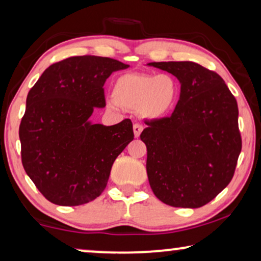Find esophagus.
I'll return each mask as SVG.
<instances>
[{"mask_svg":"<svg viewBox=\"0 0 261 261\" xmlns=\"http://www.w3.org/2000/svg\"><path fill=\"white\" fill-rule=\"evenodd\" d=\"M142 129H143V127H142L140 123H135V124H134V126H133V130H134L135 138H139V137H140V134H141Z\"/></svg>","mask_w":261,"mask_h":261,"instance_id":"34e87169","label":"esophagus"}]
</instances>
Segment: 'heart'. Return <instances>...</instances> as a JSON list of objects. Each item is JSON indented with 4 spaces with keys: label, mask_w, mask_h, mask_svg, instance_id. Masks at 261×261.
Wrapping results in <instances>:
<instances>
[{
    "label": "heart",
    "mask_w": 261,
    "mask_h": 261,
    "mask_svg": "<svg viewBox=\"0 0 261 261\" xmlns=\"http://www.w3.org/2000/svg\"><path fill=\"white\" fill-rule=\"evenodd\" d=\"M177 96L179 85L171 75L127 73L116 79L113 86L116 102L109 101L108 106L141 111L147 118L159 119L171 112Z\"/></svg>",
    "instance_id": "1"
}]
</instances>
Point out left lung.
Instances as JSON below:
<instances>
[{
    "label": "left lung",
    "mask_w": 261,
    "mask_h": 261,
    "mask_svg": "<svg viewBox=\"0 0 261 261\" xmlns=\"http://www.w3.org/2000/svg\"><path fill=\"white\" fill-rule=\"evenodd\" d=\"M180 81L168 118L145 122L147 175L166 205L199 208L231 182L241 152L236 97L220 75L190 61L150 62Z\"/></svg>",
    "instance_id": "1"
}]
</instances>
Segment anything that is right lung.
I'll list each match as a JSON object with an SVG mask.
<instances>
[{
  "label": "right lung",
  "instance_id": "1",
  "mask_svg": "<svg viewBox=\"0 0 261 261\" xmlns=\"http://www.w3.org/2000/svg\"><path fill=\"white\" fill-rule=\"evenodd\" d=\"M128 67L111 58L71 56L49 66L29 90L18 129L22 165L55 205L96 199L115 159L134 139L129 119L113 126L88 121L94 108L106 106V80Z\"/></svg>",
  "mask_w": 261,
  "mask_h": 261
}]
</instances>
